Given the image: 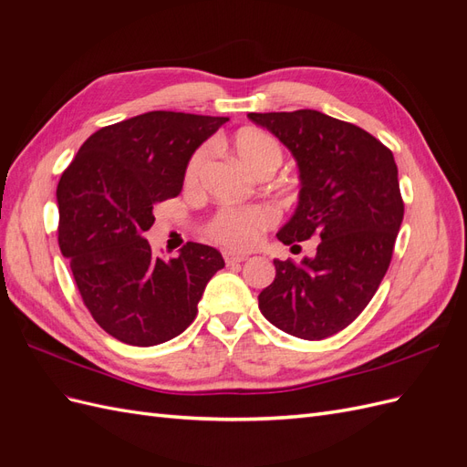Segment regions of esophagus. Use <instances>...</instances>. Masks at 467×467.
Listing matches in <instances>:
<instances>
[{
  "mask_svg": "<svg viewBox=\"0 0 467 467\" xmlns=\"http://www.w3.org/2000/svg\"><path fill=\"white\" fill-rule=\"evenodd\" d=\"M223 261L225 265H239L247 261V255H244V253H235V251H223Z\"/></svg>",
  "mask_w": 467,
  "mask_h": 467,
  "instance_id": "1",
  "label": "esophagus"
}]
</instances>
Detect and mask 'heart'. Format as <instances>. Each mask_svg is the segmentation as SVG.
I'll list each match as a JSON object with an SVG mask.
<instances>
[{
    "instance_id": "heart-1",
    "label": "heart",
    "mask_w": 467,
    "mask_h": 467,
    "mask_svg": "<svg viewBox=\"0 0 467 467\" xmlns=\"http://www.w3.org/2000/svg\"><path fill=\"white\" fill-rule=\"evenodd\" d=\"M234 150L247 169L257 173L266 165H280L282 148L278 140L257 129H244L234 138ZM206 148L196 150L185 167V182L192 185L199 179L206 163ZM276 220V212L271 206H247V208H222L206 225V234L214 242L232 249H249L255 245L261 234L271 228Z\"/></svg>"
}]
</instances>
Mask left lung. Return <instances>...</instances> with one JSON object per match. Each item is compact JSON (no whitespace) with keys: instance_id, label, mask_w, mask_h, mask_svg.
Segmentation results:
<instances>
[{"instance_id":"obj_1","label":"left lung","mask_w":467,"mask_h":467,"mask_svg":"<svg viewBox=\"0 0 467 467\" xmlns=\"http://www.w3.org/2000/svg\"><path fill=\"white\" fill-rule=\"evenodd\" d=\"M247 117L298 161V208L278 239L294 245L321 237L314 259H275L276 276L259 294V309L285 333L321 341L362 314L388 273L403 222L398 165L372 134L319 110Z\"/></svg>"}]
</instances>
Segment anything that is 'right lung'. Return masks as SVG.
Wrapping results in <instances>:
<instances>
[{
    "label": "right lung",
    "instance_id": "obj_1",
    "mask_svg": "<svg viewBox=\"0 0 467 467\" xmlns=\"http://www.w3.org/2000/svg\"><path fill=\"white\" fill-rule=\"evenodd\" d=\"M225 117L151 110L91 134L56 189L58 245L99 327L132 347L161 345L196 317L220 251L192 244L155 257L144 232L175 199L194 150Z\"/></svg>",
    "mask_w": 467,
    "mask_h": 467
}]
</instances>
